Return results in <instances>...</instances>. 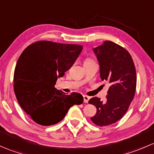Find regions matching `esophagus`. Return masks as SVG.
Segmentation results:
<instances>
[{"instance_id":"obj_1","label":"esophagus","mask_w":154,"mask_h":154,"mask_svg":"<svg viewBox=\"0 0 154 154\" xmlns=\"http://www.w3.org/2000/svg\"><path fill=\"white\" fill-rule=\"evenodd\" d=\"M90 97H88V96L87 95H83V101H84V103H88V100H89Z\"/></svg>"}]
</instances>
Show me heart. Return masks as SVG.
I'll return each instance as SVG.
<instances>
[{"mask_svg":"<svg viewBox=\"0 0 154 154\" xmlns=\"http://www.w3.org/2000/svg\"><path fill=\"white\" fill-rule=\"evenodd\" d=\"M87 60H89V59H87V60H86V61H87Z\"/></svg>","mask_w":154,"mask_h":154,"instance_id":"heart-1","label":"heart"}]
</instances>
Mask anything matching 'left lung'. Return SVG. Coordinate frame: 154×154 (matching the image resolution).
Listing matches in <instances>:
<instances>
[{"label": "left lung", "instance_id": "obj_1", "mask_svg": "<svg viewBox=\"0 0 154 154\" xmlns=\"http://www.w3.org/2000/svg\"><path fill=\"white\" fill-rule=\"evenodd\" d=\"M93 51L100 64V78L110 85L105 101L96 97L88 100L97 108L91 122L103 127L117 122L128 110L136 92V68L128 51L112 42L105 41Z\"/></svg>", "mask_w": 154, "mask_h": 154}]
</instances>
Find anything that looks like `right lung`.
Returning <instances> with one entry per match:
<instances>
[{
  "instance_id": "obj_1",
  "label": "right lung",
  "mask_w": 154,
  "mask_h": 154,
  "mask_svg": "<svg viewBox=\"0 0 154 154\" xmlns=\"http://www.w3.org/2000/svg\"><path fill=\"white\" fill-rule=\"evenodd\" d=\"M82 50L79 45L38 41L21 54L14 72V91L20 106L35 123L55 125L71 106L83 103L79 93L66 95L55 88L58 77L71 68Z\"/></svg>"
}]
</instances>
